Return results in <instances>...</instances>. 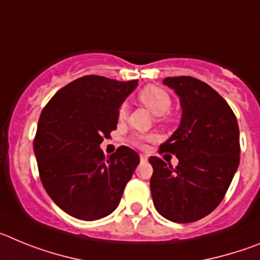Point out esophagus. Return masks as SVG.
I'll return each mask as SVG.
<instances>
[{
	"mask_svg": "<svg viewBox=\"0 0 260 260\" xmlns=\"http://www.w3.org/2000/svg\"><path fill=\"white\" fill-rule=\"evenodd\" d=\"M139 157H141V161L142 162H146L147 160H148V156L144 155V153H141V156H139Z\"/></svg>",
	"mask_w": 260,
	"mask_h": 260,
	"instance_id": "34e87169",
	"label": "esophagus"
}]
</instances>
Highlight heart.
<instances>
[{
    "mask_svg": "<svg viewBox=\"0 0 260 260\" xmlns=\"http://www.w3.org/2000/svg\"><path fill=\"white\" fill-rule=\"evenodd\" d=\"M138 99H139V102H141L144 107L148 108L155 116H158L160 119H162V121H168V119H169L168 112L171 110L172 99L165 89L156 86L147 87V88L142 89L141 92H139ZM126 116H127V104L123 103V104L119 105L118 112H117V117H118L119 121H122V119L126 118ZM146 139H150V137L135 135V137L132 138V143L138 147H141Z\"/></svg>",
    "mask_w": 260,
    "mask_h": 260,
    "instance_id": "b5f03b06",
    "label": "heart"
}]
</instances>
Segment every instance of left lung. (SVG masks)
Masks as SVG:
<instances>
[{
    "label": "left lung",
    "mask_w": 260,
    "mask_h": 260,
    "mask_svg": "<svg viewBox=\"0 0 260 260\" xmlns=\"http://www.w3.org/2000/svg\"><path fill=\"white\" fill-rule=\"evenodd\" d=\"M182 108L176 132L160 146L178 165L151 156L150 186L157 212L174 222H192L212 212L240 164V130L233 110L212 87L191 77L165 78Z\"/></svg>",
    "instance_id": "obj_1"
}]
</instances>
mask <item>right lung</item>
<instances>
[{
	"label": "right lung",
	"instance_id": "obj_1",
	"mask_svg": "<svg viewBox=\"0 0 260 260\" xmlns=\"http://www.w3.org/2000/svg\"><path fill=\"white\" fill-rule=\"evenodd\" d=\"M137 86L138 80L86 75L59 89L41 112L34 139L41 183L75 219L93 221L113 212L139 164L128 147L109 157L100 150L117 128L119 105Z\"/></svg>",
	"mask_w": 260,
	"mask_h": 260
}]
</instances>
